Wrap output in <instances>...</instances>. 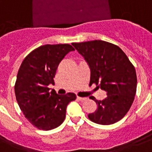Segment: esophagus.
<instances>
[{"instance_id": "1", "label": "esophagus", "mask_w": 152, "mask_h": 152, "mask_svg": "<svg viewBox=\"0 0 152 152\" xmlns=\"http://www.w3.org/2000/svg\"><path fill=\"white\" fill-rule=\"evenodd\" d=\"M77 99L79 100V101H85V100H87V98H84V97H79V96H77Z\"/></svg>"}]
</instances>
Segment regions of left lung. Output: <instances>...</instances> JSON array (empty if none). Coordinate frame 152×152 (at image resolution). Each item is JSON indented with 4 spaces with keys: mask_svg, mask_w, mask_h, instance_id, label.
Here are the masks:
<instances>
[{
    "mask_svg": "<svg viewBox=\"0 0 152 152\" xmlns=\"http://www.w3.org/2000/svg\"><path fill=\"white\" fill-rule=\"evenodd\" d=\"M72 46L89 65L90 84L95 83L107 95L102 101L91 97L98 108L88 114V118L99 125L118 122L134 101L137 79L133 64L120 47L107 42L94 40Z\"/></svg>",
    "mask_w": 152,
    "mask_h": 152,
    "instance_id": "1",
    "label": "left lung"
}]
</instances>
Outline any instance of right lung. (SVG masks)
I'll list each match as a JSON object with an SVG mask.
<instances>
[{"mask_svg": "<svg viewBox=\"0 0 152 152\" xmlns=\"http://www.w3.org/2000/svg\"><path fill=\"white\" fill-rule=\"evenodd\" d=\"M73 50L69 44L44 45L30 53L20 65L15 84L16 101L25 118L39 129L61 125L68 104L76 99L74 93L60 95L48 88L54 84L60 62Z\"/></svg>", "mask_w": 152, "mask_h": 152, "instance_id": "1", "label": "right lung"}]
</instances>
